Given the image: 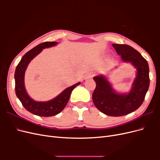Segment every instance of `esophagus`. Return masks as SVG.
<instances>
[{
    "mask_svg": "<svg viewBox=\"0 0 160 160\" xmlns=\"http://www.w3.org/2000/svg\"><path fill=\"white\" fill-rule=\"evenodd\" d=\"M88 75V77H93V73H89Z\"/></svg>",
    "mask_w": 160,
    "mask_h": 160,
    "instance_id": "1",
    "label": "esophagus"
}]
</instances>
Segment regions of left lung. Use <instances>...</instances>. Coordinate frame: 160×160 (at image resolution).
I'll return each mask as SVG.
<instances>
[{
	"label": "left lung",
	"instance_id": "8db88e82",
	"mask_svg": "<svg viewBox=\"0 0 160 160\" xmlns=\"http://www.w3.org/2000/svg\"><path fill=\"white\" fill-rule=\"evenodd\" d=\"M116 52L125 62H132L137 68V77L128 94L116 93L103 76H96V88L92 99L101 112L113 117L132 113L143 103L149 86V65L147 61L137 51L128 45L113 44Z\"/></svg>",
	"mask_w": 160,
	"mask_h": 160
}]
</instances>
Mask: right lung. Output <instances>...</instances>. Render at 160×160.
<instances>
[{
	"label": "right lung",
	"instance_id": "obj_1",
	"mask_svg": "<svg viewBox=\"0 0 160 160\" xmlns=\"http://www.w3.org/2000/svg\"><path fill=\"white\" fill-rule=\"evenodd\" d=\"M57 44V42L55 41L44 42L28 51L18 62L16 67L15 73H14L15 93L17 98L21 101L23 107L28 111L34 115L41 116V117H51L61 112L68 102L72 89L80 85L79 82L69 87L62 91L57 98L47 102H37L32 100L27 93L25 88V83H24V77H25V72L28 64L34 57L41 52L42 49L55 46Z\"/></svg>",
	"mask_w": 160,
	"mask_h": 160
}]
</instances>
